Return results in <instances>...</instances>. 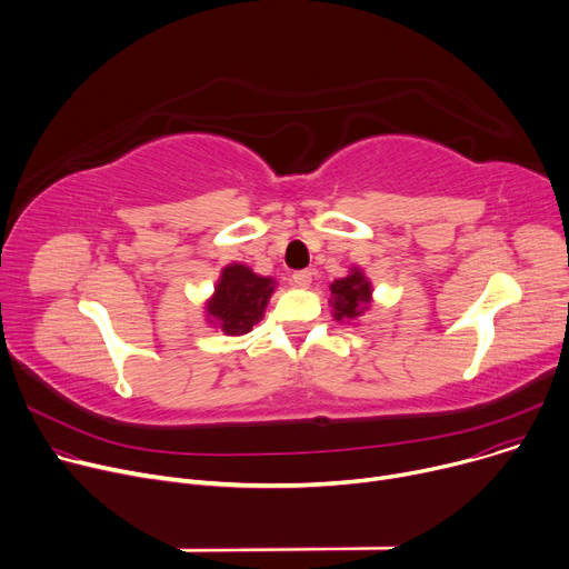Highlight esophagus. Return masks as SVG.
I'll list each match as a JSON object with an SVG mask.
<instances>
[{
	"mask_svg": "<svg viewBox=\"0 0 569 569\" xmlns=\"http://www.w3.org/2000/svg\"><path fill=\"white\" fill-rule=\"evenodd\" d=\"M312 276H315V273L308 271V269H306V271H296V273L291 276V282H293L296 287H303V289H306V287H310Z\"/></svg>",
	"mask_w": 569,
	"mask_h": 569,
	"instance_id": "obj_1",
	"label": "esophagus"
}]
</instances>
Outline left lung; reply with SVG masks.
Returning a JSON list of instances; mask_svg holds the SVG:
<instances>
[{
	"instance_id": "obj_1",
	"label": "left lung",
	"mask_w": 569,
	"mask_h": 569,
	"mask_svg": "<svg viewBox=\"0 0 569 569\" xmlns=\"http://www.w3.org/2000/svg\"><path fill=\"white\" fill-rule=\"evenodd\" d=\"M332 291V308H336V319H353L360 317L362 310L370 303V282L356 269L351 276L336 280L330 284Z\"/></svg>"
}]
</instances>
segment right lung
<instances>
[{
	"mask_svg": "<svg viewBox=\"0 0 569 569\" xmlns=\"http://www.w3.org/2000/svg\"><path fill=\"white\" fill-rule=\"evenodd\" d=\"M271 293V278H259L243 263H229L207 310L227 336H243L263 317Z\"/></svg>",
	"mask_w": 569,
	"mask_h": 569,
	"instance_id": "obj_1",
	"label": "right lung"
}]
</instances>
